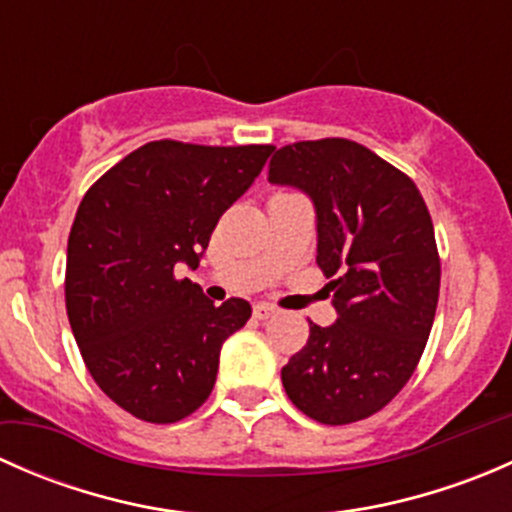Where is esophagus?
Returning a JSON list of instances; mask_svg holds the SVG:
<instances>
[{"mask_svg": "<svg viewBox=\"0 0 512 512\" xmlns=\"http://www.w3.org/2000/svg\"><path fill=\"white\" fill-rule=\"evenodd\" d=\"M275 312H277V309L272 307V304H267V302H257L255 307H252V314H255V319H270V317H275Z\"/></svg>", "mask_w": 512, "mask_h": 512, "instance_id": "obj_1", "label": "esophagus"}]
</instances>
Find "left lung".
<instances>
[{
  "label": "left lung",
  "instance_id": "obj_1",
  "mask_svg": "<svg viewBox=\"0 0 512 512\" xmlns=\"http://www.w3.org/2000/svg\"><path fill=\"white\" fill-rule=\"evenodd\" d=\"M270 183L312 200L337 309L329 327L309 322L282 386L314 421H361L404 389L431 334L441 287L431 215L409 175L347 138L280 148Z\"/></svg>",
  "mask_w": 512,
  "mask_h": 512
}]
</instances>
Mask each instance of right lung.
<instances>
[{"label": "right lung", "mask_w": 512, "mask_h": 512, "mask_svg": "<svg viewBox=\"0 0 512 512\" xmlns=\"http://www.w3.org/2000/svg\"><path fill=\"white\" fill-rule=\"evenodd\" d=\"M272 151L153 141L81 200L66 250V312L94 381L128 414L175 423L213 391L220 349L252 307H215L175 272L200 265L220 215Z\"/></svg>", "instance_id": "obj_1"}]
</instances>
